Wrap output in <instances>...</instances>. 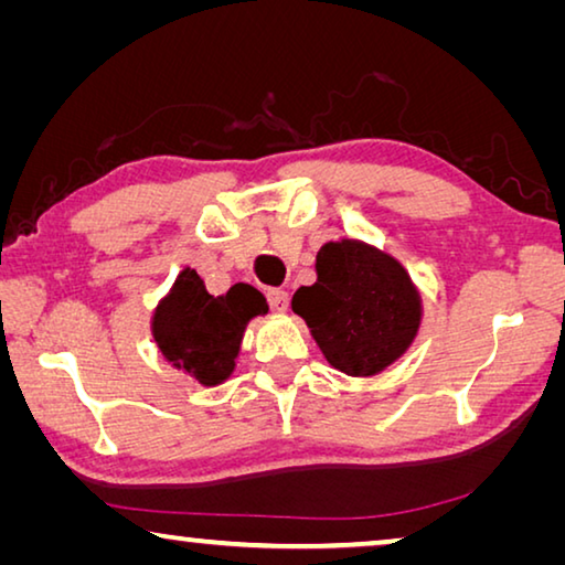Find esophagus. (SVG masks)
<instances>
[{
  "label": "esophagus",
  "instance_id": "34e87169",
  "mask_svg": "<svg viewBox=\"0 0 565 565\" xmlns=\"http://www.w3.org/2000/svg\"><path fill=\"white\" fill-rule=\"evenodd\" d=\"M266 299H269L271 311H276V313L289 309V294H286L284 289H269L266 291Z\"/></svg>",
  "mask_w": 565,
  "mask_h": 565
}]
</instances>
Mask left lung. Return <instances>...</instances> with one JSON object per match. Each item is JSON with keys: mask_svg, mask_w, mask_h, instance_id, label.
Segmentation results:
<instances>
[{"mask_svg": "<svg viewBox=\"0 0 565 565\" xmlns=\"http://www.w3.org/2000/svg\"><path fill=\"white\" fill-rule=\"evenodd\" d=\"M319 279L294 294L323 356L349 376H374L414 341L420 299L408 274L379 248L343 238L321 246Z\"/></svg>", "mask_w": 565, "mask_h": 565, "instance_id": "obj_1", "label": "left lung"}]
</instances>
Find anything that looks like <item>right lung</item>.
Here are the masks:
<instances>
[{"mask_svg": "<svg viewBox=\"0 0 565 565\" xmlns=\"http://www.w3.org/2000/svg\"><path fill=\"white\" fill-rule=\"evenodd\" d=\"M269 311L262 291L234 284L212 296L194 269L179 274L174 289L157 306L151 331L167 361L184 369L199 384L216 386L234 371L248 319Z\"/></svg>", "mask_w": 565, "mask_h": 565, "instance_id": "obj_1", "label": "right lung"}]
</instances>
